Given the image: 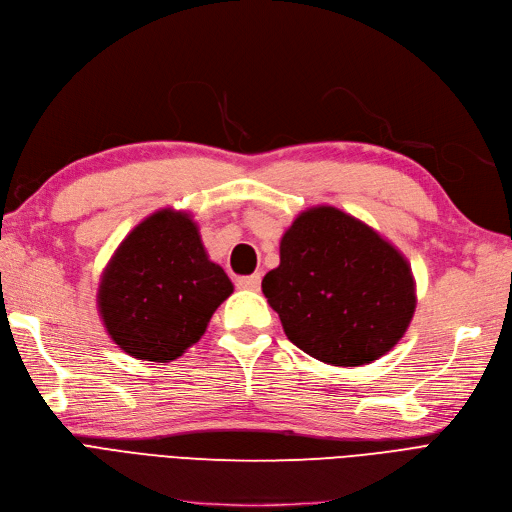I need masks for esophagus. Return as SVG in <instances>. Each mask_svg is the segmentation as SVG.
<instances>
[{
    "instance_id": "obj_1",
    "label": "esophagus",
    "mask_w": 512,
    "mask_h": 512,
    "mask_svg": "<svg viewBox=\"0 0 512 512\" xmlns=\"http://www.w3.org/2000/svg\"><path fill=\"white\" fill-rule=\"evenodd\" d=\"M260 281H262V277H260V273H254V275H245V277H239L237 279V286L239 288H243V290H260Z\"/></svg>"
}]
</instances>
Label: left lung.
I'll return each instance as SVG.
<instances>
[{"instance_id":"1","label":"left lung","mask_w":512,"mask_h":512,"mask_svg":"<svg viewBox=\"0 0 512 512\" xmlns=\"http://www.w3.org/2000/svg\"><path fill=\"white\" fill-rule=\"evenodd\" d=\"M262 292L286 337L332 366L381 358L415 311L409 262L373 228L326 205L292 222Z\"/></svg>"}]
</instances>
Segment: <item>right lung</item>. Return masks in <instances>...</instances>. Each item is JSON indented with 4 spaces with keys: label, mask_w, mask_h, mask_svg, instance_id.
Instances as JSON below:
<instances>
[{
    "label": "right lung",
    "mask_w": 512,
    "mask_h": 512,
    "mask_svg": "<svg viewBox=\"0 0 512 512\" xmlns=\"http://www.w3.org/2000/svg\"><path fill=\"white\" fill-rule=\"evenodd\" d=\"M233 292L211 262L197 224L182 211H156L120 243L99 286V311L129 356L169 362L197 343Z\"/></svg>",
    "instance_id": "add662e5"
}]
</instances>
